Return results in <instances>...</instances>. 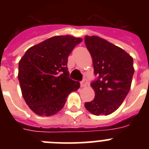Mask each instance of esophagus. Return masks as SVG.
<instances>
[{
	"mask_svg": "<svg viewBox=\"0 0 149 149\" xmlns=\"http://www.w3.org/2000/svg\"><path fill=\"white\" fill-rule=\"evenodd\" d=\"M88 82H87V80L86 78H84L82 81L81 82V87H85V86H87Z\"/></svg>",
	"mask_w": 149,
	"mask_h": 149,
	"instance_id": "34e87169",
	"label": "esophagus"
}]
</instances>
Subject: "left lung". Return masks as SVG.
Listing matches in <instances>:
<instances>
[{
	"label": "left lung",
	"instance_id": "left-lung-1",
	"mask_svg": "<svg viewBox=\"0 0 149 149\" xmlns=\"http://www.w3.org/2000/svg\"><path fill=\"white\" fill-rule=\"evenodd\" d=\"M85 44L93 58L95 91L86 110L95 116L110 115L119 108L130 91L134 73L133 58L122 48L98 36H85Z\"/></svg>",
	"mask_w": 149,
	"mask_h": 149
}]
</instances>
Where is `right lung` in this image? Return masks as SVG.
<instances>
[{"mask_svg": "<svg viewBox=\"0 0 149 149\" xmlns=\"http://www.w3.org/2000/svg\"><path fill=\"white\" fill-rule=\"evenodd\" d=\"M82 39L57 36L29 48L18 63V81L26 103L36 114L49 116L63 107L80 87L69 77L68 57Z\"/></svg>", "mask_w": 149, "mask_h": 149, "instance_id": "right-lung-1", "label": "right lung"}]
</instances>
